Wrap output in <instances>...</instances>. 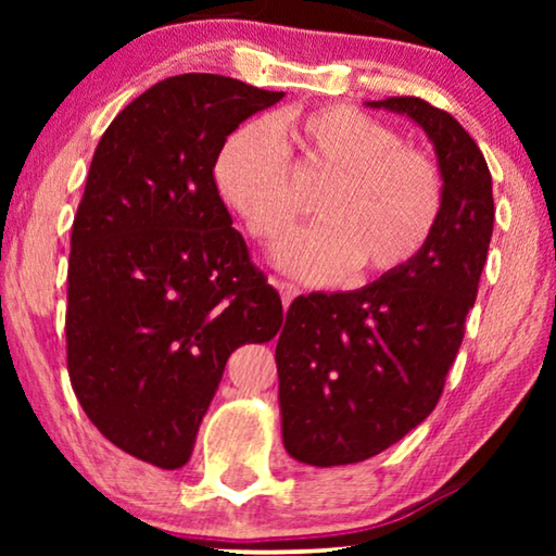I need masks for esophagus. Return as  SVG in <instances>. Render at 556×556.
Returning a JSON list of instances; mask_svg holds the SVG:
<instances>
[{
  "label": "esophagus",
  "mask_w": 556,
  "mask_h": 556,
  "mask_svg": "<svg viewBox=\"0 0 556 556\" xmlns=\"http://www.w3.org/2000/svg\"><path fill=\"white\" fill-rule=\"evenodd\" d=\"M276 286H278L280 299H283V306H286V308L291 306V301L295 299V295L301 293V288L295 286V283H291V280H276Z\"/></svg>",
  "instance_id": "obj_1"
}]
</instances>
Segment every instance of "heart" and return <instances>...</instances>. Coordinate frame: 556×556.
<instances>
[{
  "label": "heart",
  "instance_id": "obj_1",
  "mask_svg": "<svg viewBox=\"0 0 556 556\" xmlns=\"http://www.w3.org/2000/svg\"><path fill=\"white\" fill-rule=\"evenodd\" d=\"M291 166L331 177L316 202L321 225L278 253L308 280L392 276L415 261L435 232L445 202L443 172L428 151L352 105L286 111L235 131L219 149L215 181L248 232L265 248L283 242L301 217Z\"/></svg>",
  "mask_w": 556,
  "mask_h": 556
}]
</instances>
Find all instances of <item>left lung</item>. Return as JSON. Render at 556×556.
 Instances as JSON below:
<instances>
[{
    "mask_svg": "<svg viewBox=\"0 0 556 556\" xmlns=\"http://www.w3.org/2000/svg\"><path fill=\"white\" fill-rule=\"evenodd\" d=\"M369 105L425 128L445 202L430 242L405 268L359 291L299 295L288 308L276 346L283 445L321 468L387 451L435 409L493 232L491 172L466 128L415 96Z\"/></svg>",
    "mask_w": 556,
    "mask_h": 556,
    "instance_id": "left-lung-1",
    "label": "left lung"
}]
</instances>
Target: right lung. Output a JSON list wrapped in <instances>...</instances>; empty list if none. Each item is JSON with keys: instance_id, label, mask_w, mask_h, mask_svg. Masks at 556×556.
Returning <instances> with one entry per match:
<instances>
[{"instance_id": "1", "label": "right lung", "mask_w": 556, "mask_h": 556, "mask_svg": "<svg viewBox=\"0 0 556 556\" xmlns=\"http://www.w3.org/2000/svg\"><path fill=\"white\" fill-rule=\"evenodd\" d=\"M283 93L185 73L98 141L67 261V375L90 422L151 466L181 468L225 364L283 324L217 192L219 149Z\"/></svg>"}]
</instances>
